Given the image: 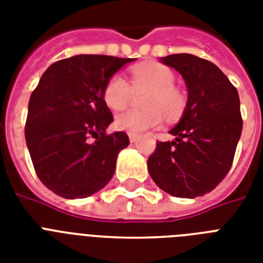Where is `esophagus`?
I'll use <instances>...</instances> for the list:
<instances>
[{
	"label": "esophagus",
	"instance_id": "34e87169",
	"mask_svg": "<svg viewBox=\"0 0 263 263\" xmlns=\"http://www.w3.org/2000/svg\"><path fill=\"white\" fill-rule=\"evenodd\" d=\"M128 138H129V142H131V143H134V142H136V139H138V135L129 134V135H128Z\"/></svg>",
	"mask_w": 263,
	"mask_h": 263
}]
</instances>
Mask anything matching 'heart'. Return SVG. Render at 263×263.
I'll list each match as a JSON object with an SVG mask.
<instances>
[{
  "mask_svg": "<svg viewBox=\"0 0 263 263\" xmlns=\"http://www.w3.org/2000/svg\"><path fill=\"white\" fill-rule=\"evenodd\" d=\"M175 73L162 64H147L134 68L131 83L135 90H152L146 98L147 110L128 109L116 116L115 127L128 134H142L150 128L158 127L162 121V111L166 117H177L185 106L184 95L175 87ZM132 86L125 78L116 73L107 80L103 99L110 109H123L132 97Z\"/></svg>",
  "mask_w": 263,
  "mask_h": 263,
  "instance_id": "obj_1",
  "label": "heart"
}]
</instances>
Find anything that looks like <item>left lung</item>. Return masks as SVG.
<instances>
[{"mask_svg":"<svg viewBox=\"0 0 263 263\" xmlns=\"http://www.w3.org/2000/svg\"><path fill=\"white\" fill-rule=\"evenodd\" d=\"M160 61L183 76L188 98L181 119L169 131L175 140L157 142L148 173L162 191L192 199L213 191L232 166L243 128L240 99L208 60L180 53Z\"/></svg>","mask_w":263,"mask_h":263,"instance_id":"8db88e82","label":"left lung"}]
</instances>
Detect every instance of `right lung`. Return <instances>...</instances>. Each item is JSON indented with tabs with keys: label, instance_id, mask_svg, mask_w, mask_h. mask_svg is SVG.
<instances>
[{
	"label": "right lung",
	"instance_id": "add662e5",
	"mask_svg": "<svg viewBox=\"0 0 263 263\" xmlns=\"http://www.w3.org/2000/svg\"><path fill=\"white\" fill-rule=\"evenodd\" d=\"M135 59L79 54L51 64L32 91L26 142L35 172L50 191L67 199L87 198L115 175L125 132L106 134L113 121L103 99L107 80ZM96 138L90 142L88 138Z\"/></svg>",
	"mask_w": 263,
	"mask_h": 263
}]
</instances>
